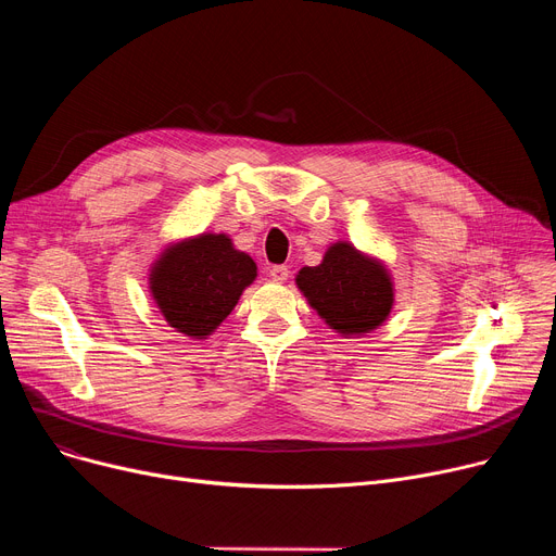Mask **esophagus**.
Returning a JSON list of instances; mask_svg holds the SVG:
<instances>
[{
	"label": "esophagus",
	"mask_w": 556,
	"mask_h": 556,
	"mask_svg": "<svg viewBox=\"0 0 556 556\" xmlns=\"http://www.w3.org/2000/svg\"><path fill=\"white\" fill-rule=\"evenodd\" d=\"M268 275H270V279H273V281L283 283V281L288 279V268H286V266H273Z\"/></svg>",
	"instance_id": "1"
}]
</instances>
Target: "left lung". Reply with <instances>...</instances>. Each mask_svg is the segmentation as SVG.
I'll return each mask as SVG.
<instances>
[{
    "mask_svg": "<svg viewBox=\"0 0 556 556\" xmlns=\"http://www.w3.org/2000/svg\"><path fill=\"white\" fill-rule=\"evenodd\" d=\"M295 283L329 329L344 338L371 333L394 306V283L383 261L346 241L329 245L323 263L302 268Z\"/></svg>",
    "mask_w": 556,
    "mask_h": 556,
    "instance_id": "1",
    "label": "left lung"
}]
</instances>
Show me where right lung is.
I'll return each mask as SVG.
<instances>
[{"mask_svg": "<svg viewBox=\"0 0 556 556\" xmlns=\"http://www.w3.org/2000/svg\"><path fill=\"white\" fill-rule=\"evenodd\" d=\"M256 279V263L227 233H198L170 243L151 266V295L178 333L212 336Z\"/></svg>", "mask_w": 556, "mask_h": 556, "instance_id": "obj_1", "label": "right lung"}]
</instances>
